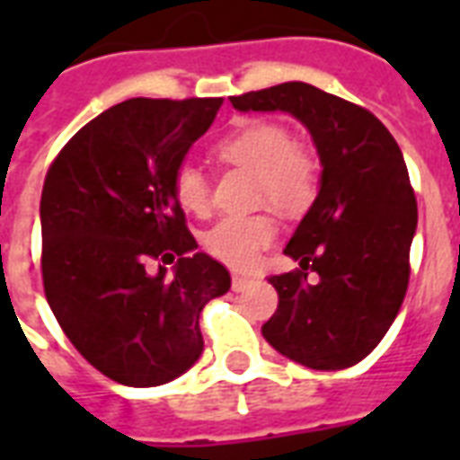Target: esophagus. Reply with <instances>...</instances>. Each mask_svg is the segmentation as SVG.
<instances>
[{"label": "esophagus", "mask_w": 460, "mask_h": 460, "mask_svg": "<svg viewBox=\"0 0 460 460\" xmlns=\"http://www.w3.org/2000/svg\"><path fill=\"white\" fill-rule=\"evenodd\" d=\"M251 287V279H248V277H234V279H231V288H234V291H243V288H248Z\"/></svg>", "instance_id": "esophagus-1"}]
</instances>
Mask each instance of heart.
Here are the masks:
<instances>
[{
  "mask_svg": "<svg viewBox=\"0 0 460 460\" xmlns=\"http://www.w3.org/2000/svg\"><path fill=\"white\" fill-rule=\"evenodd\" d=\"M215 150L226 164L255 172L258 202H270L284 215H298L313 202L317 186L314 162L303 147L294 146V138L281 126L252 121L219 140ZM173 195L186 212L205 215L209 209L208 179L198 166H181L173 179ZM272 238L270 215L226 217L208 231L205 248L224 265L245 270Z\"/></svg>",
  "mask_w": 460,
  "mask_h": 460,
  "instance_id": "heart-1",
  "label": "heart"
}]
</instances>
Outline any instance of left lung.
<instances>
[{
    "label": "left lung",
    "mask_w": 460,
    "mask_h": 460,
    "mask_svg": "<svg viewBox=\"0 0 460 460\" xmlns=\"http://www.w3.org/2000/svg\"><path fill=\"white\" fill-rule=\"evenodd\" d=\"M238 111H281L301 121L320 157V188L288 238L298 272L270 277L279 307L267 343L313 370L360 363L399 314L418 205L406 162L375 114L307 83L231 97ZM318 274L306 281V270Z\"/></svg>",
    "instance_id": "8db88e82"
}]
</instances>
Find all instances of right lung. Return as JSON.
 I'll return each instance as SVG.
<instances>
[{
  "label": "right lung",
  "instance_id": "right-lung-1",
  "mask_svg": "<svg viewBox=\"0 0 460 460\" xmlns=\"http://www.w3.org/2000/svg\"><path fill=\"white\" fill-rule=\"evenodd\" d=\"M208 100L114 104L68 140L40 200L42 281L54 317L93 367L159 386L202 356L200 313L231 288L186 229L173 179L222 107ZM150 257L177 260L169 273Z\"/></svg>",
  "mask_w": 460,
  "mask_h": 460
}]
</instances>
